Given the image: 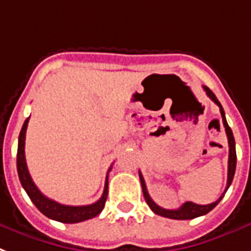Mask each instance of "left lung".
<instances>
[{"label":"left lung","instance_id":"8db88e82","mask_svg":"<svg viewBox=\"0 0 251 251\" xmlns=\"http://www.w3.org/2000/svg\"><path fill=\"white\" fill-rule=\"evenodd\" d=\"M204 91L206 92V96L209 97L210 100L213 101L216 105H219L220 113H221V117H223V124L224 127H225V131H226L227 137V143H229V160H227V181H226V188L224 191V194L220 196L219 200H216L215 202L212 204H206V205H199V204H195L192 201L184 202L183 205L179 208V209H164V208H160L159 205H156L155 202L152 201V199L150 198V195L147 192L146 184H145V179H143L142 174L139 171V179H141V184H142V191L143 196L146 199V202L149 204V206L151 208V210L156 213V215L163 216V217H167V219H174V220H191L196 219V217H200V216L206 215L208 212L213 209L220 201L221 199L224 198V195L227 191V188L230 187L233 181V177H234V172H236V163H237V155H236V142H234V137H233L232 129L229 127L226 122V118H225V112H224L223 106L220 104V101L217 100V97L215 96V93L210 91L209 88L202 87Z\"/></svg>","mask_w":251,"mask_h":251}]
</instances>
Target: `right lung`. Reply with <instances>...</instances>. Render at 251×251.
Instances as JSON below:
<instances>
[{
  "instance_id": "obj_1",
  "label": "right lung",
  "mask_w": 251,
  "mask_h": 251,
  "mask_svg": "<svg viewBox=\"0 0 251 251\" xmlns=\"http://www.w3.org/2000/svg\"><path fill=\"white\" fill-rule=\"evenodd\" d=\"M28 120H30V117L25 121L24 126L21 129V133H19L18 151H17V171H18L21 184L26 191V194L28 195V198L31 199L34 205L41 210L43 215L47 216L49 219L64 224L81 223V221L93 219L97 215H100L101 210L104 209L106 198H108V176H106L104 192H102V196L100 198V200H97V201L93 202V204H89V205L81 206L63 205V204L53 201L51 199L46 198L45 195L38 189V187L34 184V181H32L30 174H28L26 158H25V139H26V129H27ZM110 168H109V171H110Z\"/></svg>"
}]
</instances>
